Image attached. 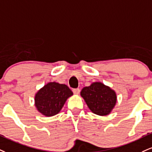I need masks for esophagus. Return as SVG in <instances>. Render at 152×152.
Here are the masks:
<instances>
[{
    "label": "esophagus",
    "mask_w": 152,
    "mask_h": 152,
    "mask_svg": "<svg viewBox=\"0 0 152 152\" xmlns=\"http://www.w3.org/2000/svg\"><path fill=\"white\" fill-rule=\"evenodd\" d=\"M73 92H74V94H76V95L79 94L80 89L79 88H74V89H73Z\"/></svg>",
    "instance_id": "esophagus-1"
}]
</instances>
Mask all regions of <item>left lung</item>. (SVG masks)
<instances>
[{
    "mask_svg": "<svg viewBox=\"0 0 152 152\" xmlns=\"http://www.w3.org/2000/svg\"><path fill=\"white\" fill-rule=\"evenodd\" d=\"M81 96L93 113L102 116L110 114L117 101L115 92L100 82H95L90 86L84 87Z\"/></svg>",
    "mask_w": 152,
    "mask_h": 152,
    "instance_id": "1",
    "label": "left lung"
}]
</instances>
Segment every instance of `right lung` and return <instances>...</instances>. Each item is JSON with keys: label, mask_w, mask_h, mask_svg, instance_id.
<instances>
[{"label": "right lung", "mask_w": 152, "mask_h": 152, "mask_svg": "<svg viewBox=\"0 0 152 152\" xmlns=\"http://www.w3.org/2000/svg\"><path fill=\"white\" fill-rule=\"evenodd\" d=\"M72 95L73 92L65 84L50 82L36 94L35 106L44 115H55L60 112L67 98Z\"/></svg>", "instance_id": "add662e5"}]
</instances>
